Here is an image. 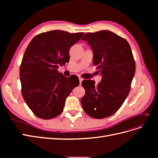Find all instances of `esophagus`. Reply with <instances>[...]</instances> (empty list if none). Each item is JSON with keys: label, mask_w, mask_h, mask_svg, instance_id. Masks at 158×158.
Masks as SVG:
<instances>
[{"label": "esophagus", "mask_w": 158, "mask_h": 158, "mask_svg": "<svg viewBox=\"0 0 158 158\" xmlns=\"http://www.w3.org/2000/svg\"><path fill=\"white\" fill-rule=\"evenodd\" d=\"M83 78H79V81H80V85H81L82 84V82L83 81Z\"/></svg>", "instance_id": "1"}]
</instances>
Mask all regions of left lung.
<instances>
[{
	"instance_id": "obj_1",
	"label": "left lung",
	"mask_w": 158,
	"mask_h": 158,
	"mask_svg": "<svg viewBox=\"0 0 158 158\" xmlns=\"http://www.w3.org/2000/svg\"><path fill=\"white\" fill-rule=\"evenodd\" d=\"M82 40L92 49L93 63L102 79L97 85L93 80H83L85 94L81 104L94 118L108 117L121 107L130 92L136 66L127 41L109 30L87 33Z\"/></svg>"
}]
</instances>
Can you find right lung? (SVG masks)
I'll return each instance as SVG.
<instances>
[{
  "instance_id": "obj_1",
  "label": "right lung",
  "mask_w": 158,
  "mask_h": 158,
  "mask_svg": "<svg viewBox=\"0 0 158 158\" xmlns=\"http://www.w3.org/2000/svg\"><path fill=\"white\" fill-rule=\"evenodd\" d=\"M83 34L52 30L36 35L28 45L20 68L22 94L37 117L58 116L66 98L79 85L78 77L66 78L57 69L69 61L70 47Z\"/></svg>"
}]
</instances>
